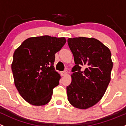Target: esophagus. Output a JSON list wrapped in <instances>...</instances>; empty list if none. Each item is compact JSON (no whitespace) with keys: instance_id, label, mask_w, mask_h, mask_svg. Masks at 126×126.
I'll return each mask as SVG.
<instances>
[{"instance_id":"obj_1","label":"esophagus","mask_w":126,"mask_h":126,"mask_svg":"<svg viewBox=\"0 0 126 126\" xmlns=\"http://www.w3.org/2000/svg\"><path fill=\"white\" fill-rule=\"evenodd\" d=\"M67 73V70H64V71H63V72H62V75H63V76H64V75H66Z\"/></svg>"}]
</instances>
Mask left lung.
I'll use <instances>...</instances> for the list:
<instances>
[{
  "instance_id": "8db88e82",
  "label": "left lung",
  "mask_w": 126,
  "mask_h": 126,
  "mask_svg": "<svg viewBox=\"0 0 126 126\" xmlns=\"http://www.w3.org/2000/svg\"><path fill=\"white\" fill-rule=\"evenodd\" d=\"M67 43L75 64L66 87L67 99L75 108L86 109L96 104L106 91L113 67L111 52L94 38H69Z\"/></svg>"
}]
</instances>
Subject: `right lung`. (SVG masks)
<instances>
[{
    "label": "right lung",
    "instance_id": "obj_1",
    "mask_svg": "<svg viewBox=\"0 0 126 126\" xmlns=\"http://www.w3.org/2000/svg\"><path fill=\"white\" fill-rule=\"evenodd\" d=\"M66 42L64 37H34L25 40L15 51L11 64L14 84L28 103L43 106L51 100L60 79L54 66L55 54Z\"/></svg>",
    "mask_w": 126,
    "mask_h": 126
}]
</instances>
